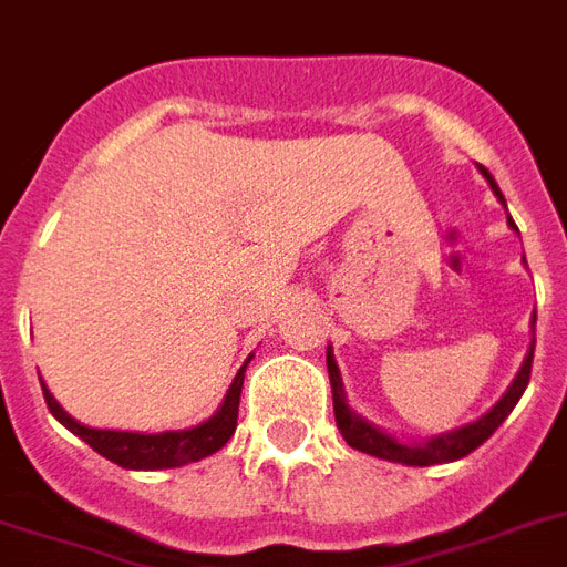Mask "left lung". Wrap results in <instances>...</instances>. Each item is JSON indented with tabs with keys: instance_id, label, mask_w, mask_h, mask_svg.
<instances>
[{
	"instance_id": "8db88e82",
	"label": "left lung",
	"mask_w": 567,
	"mask_h": 567,
	"mask_svg": "<svg viewBox=\"0 0 567 567\" xmlns=\"http://www.w3.org/2000/svg\"><path fill=\"white\" fill-rule=\"evenodd\" d=\"M478 166V163H475ZM478 172L485 175L487 187L494 189L496 202L505 207V196L499 193V184L494 181V175L487 172L485 166H478ZM508 210V207H505ZM508 228L514 235H520L514 219L508 216ZM526 265V258H524ZM533 353H535V315H533V341H529V351H526L520 369L514 374V380L508 383L499 401L494 408L485 410L482 416L466 422V425H457L452 431H440V434H431V437H399L386 427L374 425L369 419L357 413V410L348 404V392H344V383H341L339 362H336V353H332V344L327 348V371H330V386H332V410H336V425H339L341 437L348 440V446L360 449L371 457H383V461H395V464H410V466H431V464H449V461H457V457H466L473 449H478L485 443L496 427L503 425L508 413L514 410V404L520 401L524 389L529 386V371H533Z\"/></svg>"
}]
</instances>
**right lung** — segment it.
<instances>
[{
  "label": "right lung",
  "mask_w": 567,
  "mask_h": 567,
  "mask_svg": "<svg viewBox=\"0 0 567 567\" xmlns=\"http://www.w3.org/2000/svg\"><path fill=\"white\" fill-rule=\"evenodd\" d=\"M252 360V353H249ZM249 360L240 365V371L231 380L226 399L219 401V408L193 427H181V431H157V434H145V431H115V427H92L82 425L68 413V410L55 401V395L47 389L41 380L43 399L47 408L59 422H62L71 434L89 443V446L103 455L112 464L124 466V470H172V466L193 464L202 457L214 455L226 446L228 437L237 427V408H240V389H244V374Z\"/></svg>",
  "instance_id": "1"
}]
</instances>
